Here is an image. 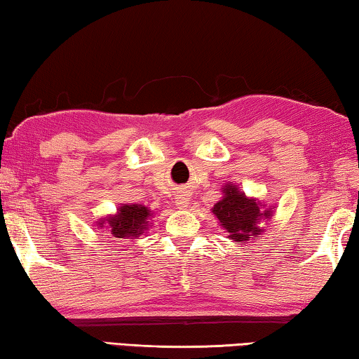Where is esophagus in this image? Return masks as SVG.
I'll return each instance as SVG.
<instances>
[{"label": "esophagus", "instance_id": "obj_1", "mask_svg": "<svg viewBox=\"0 0 359 359\" xmlns=\"http://www.w3.org/2000/svg\"><path fill=\"white\" fill-rule=\"evenodd\" d=\"M188 204H189V198L186 194H180L178 198H176V205H178L180 209L188 208Z\"/></svg>", "mask_w": 359, "mask_h": 359}]
</instances>
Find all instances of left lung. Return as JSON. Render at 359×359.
Listing matches in <instances>:
<instances>
[{
  "label": "left lung",
  "instance_id": "1",
  "mask_svg": "<svg viewBox=\"0 0 359 359\" xmlns=\"http://www.w3.org/2000/svg\"><path fill=\"white\" fill-rule=\"evenodd\" d=\"M222 194L210 210L232 242L247 243L264 232L262 222L273 217L274 205L266 208L259 199L248 198L235 183H225Z\"/></svg>",
  "mask_w": 359,
  "mask_h": 359
}]
</instances>
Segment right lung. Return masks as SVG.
Listing matches in <instances>:
<instances>
[{"label": "right lung", "mask_w": 359, "mask_h": 359, "mask_svg": "<svg viewBox=\"0 0 359 359\" xmlns=\"http://www.w3.org/2000/svg\"><path fill=\"white\" fill-rule=\"evenodd\" d=\"M154 212L142 204H122L116 214L96 220L97 230L109 232L116 238H137L149 230V220Z\"/></svg>", "instance_id": "right-lung-1"}]
</instances>
